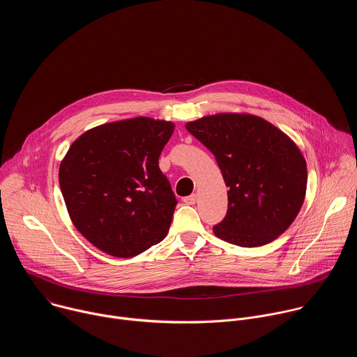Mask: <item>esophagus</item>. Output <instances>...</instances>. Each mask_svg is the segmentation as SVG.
<instances>
[{"label":"esophagus","mask_w":357,"mask_h":357,"mask_svg":"<svg viewBox=\"0 0 357 357\" xmlns=\"http://www.w3.org/2000/svg\"><path fill=\"white\" fill-rule=\"evenodd\" d=\"M196 195L193 193V195H189V196H186V197H183V203L185 205H195L196 203Z\"/></svg>","instance_id":"obj_1"}]
</instances>
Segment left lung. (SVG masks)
<instances>
[{"label": "left lung", "instance_id": "obj_1", "mask_svg": "<svg viewBox=\"0 0 357 357\" xmlns=\"http://www.w3.org/2000/svg\"><path fill=\"white\" fill-rule=\"evenodd\" d=\"M186 130L216 158L227 192V213L215 234L240 247H260L296 218L307 190V162L281 130L261 117L223 113Z\"/></svg>", "mask_w": 357, "mask_h": 357}]
</instances>
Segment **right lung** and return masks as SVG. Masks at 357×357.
Wrapping results in <instances>:
<instances>
[{"label":"right lung","mask_w":357,"mask_h":357,"mask_svg":"<svg viewBox=\"0 0 357 357\" xmlns=\"http://www.w3.org/2000/svg\"><path fill=\"white\" fill-rule=\"evenodd\" d=\"M174 128L135 117L94 127L69 148L61 190L75 227L98 250L128 259L168 234L178 200L158 160Z\"/></svg>","instance_id":"add662e5"}]
</instances>
